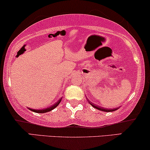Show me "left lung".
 Masks as SVG:
<instances>
[{
  "instance_id": "left-lung-1",
  "label": "left lung",
  "mask_w": 150,
  "mask_h": 150,
  "mask_svg": "<svg viewBox=\"0 0 150 150\" xmlns=\"http://www.w3.org/2000/svg\"><path fill=\"white\" fill-rule=\"evenodd\" d=\"M88 102H89V103L90 105H91L92 106H93L94 108H97L98 109V110H101V111H104V112H112V111H115V110H117V108H115V109H110V110H108V109H104V108H100V107H98L97 106H95V105H94V103H92L90 102V101L88 100Z\"/></svg>"
}]
</instances>
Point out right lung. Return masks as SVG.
Instances as JSON below:
<instances>
[{
  "instance_id": "add662e5",
  "label": "right lung",
  "mask_w": 150,
  "mask_h": 150,
  "mask_svg": "<svg viewBox=\"0 0 150 150\" xmlns=\"http://www.w3.org/2000/svg\"><path fill=\"white\" fill-rule=\"evenodd\" d=\"M62 98H60V99H59V100H58V101H57L56 103H55V104H53V106L49 107V108L42 109V110H35V109H30V108H29V110H32V111L35 112H38V113H44V112H49V111H51V110H52L53 109H54L55 108H56V107L58 106L59 103H60L61 101H62Z\"/></svg>"
}]
</instances>
